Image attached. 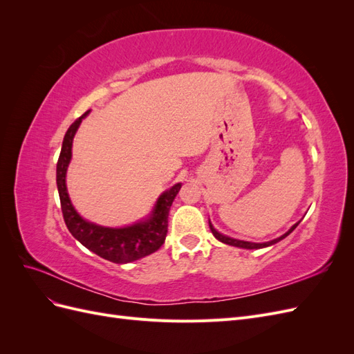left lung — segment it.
I'll return each mask as SVG.
<instances>
[{
  "label": "left lung",
  "instance_id": "1",
  "mask_svg": "<svg viewBox=\"0 0 354 354\" xmlns=\"http://www.w3.org/2000/svg\"><path fill=\"white\" fill-rule=\"evenodd\" d=\"M298 226V223L297 224H294V226L289 229L285 234H282L281 238H277V239H273V241H270V242H264V243H252V242H245V241H238V239H232V238H227V236H224V234H221V233H218L216 229L212 227V224L209 223V229H211V232H212V234L214 236H216L220 242H223V243H227V245H232V246H239V248H246V250H257V248H264V246H269V245H273V243H276V242H279L281 239H283V238H286L289 233H291L295 227Z\"/></svg>",
  "mask_w": 354,
  "mask_h": 354
}]
</instances>
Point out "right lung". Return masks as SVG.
Segmentation results:
<instances>
[{"instance_id":"right-lung-1","label":"right lung","mask_w":354,"mask_h":354,"mask_svg":"<svg viewBox=\"0 0 354 354\" xmlns=\"http://www.w3.org/2000/svg\"><path fill=\"white\" fill-rule=\"evenodd\" d=\"M87 115L88 112L81 115L78 120L68 128L65 138H63L62 151L57 160L56 180L63 218H65L66 227L72 233V236L75 239H78L85 248H88L94 254L102 257V259L109 260L112 263H131L158 251L165 242V236L168 232L169 208L173 205V201L177 196L181 185L177 183L169 190L164 192L156 202L152 217L143 223H137L134 226L124 229H109L95 226L93 223L82 220L80 217V214L72 207L71 199L68 196L65 178L69 160L72 156L73 136L77 133L82 118Z\"/></svg>"}]
</instances>
